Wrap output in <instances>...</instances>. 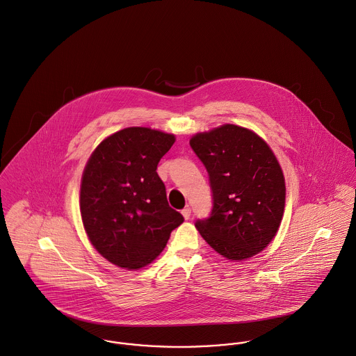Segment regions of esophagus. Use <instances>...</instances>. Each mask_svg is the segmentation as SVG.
Returning <instances> with one entry per match:
<instances>
[{"label": "esophagus", "instance_id": "esophagus-1", "mask_svg": "<svg viewBox=\"0 0 356 356\" xmlns=\"http://www.w3.org/2000/svg\"><path fill=\"white\" fill-rule=\"evenodd\" d=\"M181 214H183V217L186 218V220H188L190 217H191V209L187 206V207H184L183 210H181Z\"/></svg>", "mask_w": 356, "mask_h": 356}]
</instances>
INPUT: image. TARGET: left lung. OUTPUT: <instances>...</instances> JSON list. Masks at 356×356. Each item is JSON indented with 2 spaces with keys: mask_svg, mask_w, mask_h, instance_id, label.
Masks as SVG:
<instances>
[{
  "mask_svg": "<svg viewBox=\"0 0 356 356\" xmlns=\"http://www.w3.org/2000/svg\"><path fill=\"white\" fill-rule=\"evenodd\" d=\"M209 173L213 209L195 222L222 257L243 261L276 236L285 206V180L268 143L255 132L224 124L190 140Z\"/></svg>",
  "mask_w": 356,
  "mask_h": 356,
  "instance_id": "left-lung-1",
  "label": "left lung"
}]
</instances>
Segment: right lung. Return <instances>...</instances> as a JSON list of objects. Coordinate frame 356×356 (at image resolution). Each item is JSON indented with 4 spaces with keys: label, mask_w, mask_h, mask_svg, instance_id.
<instances>
[{
    "label": "right lung",
    "mask_w": 356,
    "mask_h": 356,
    "mask_svg": "<svg viewBox=\"0 0 356 356\" xmlns=\"http://www.w3.org/2000/svg\"><path fill=\"white\" fill-rule=\"evenodd\" d=\"M175 135L129 127L92 152L80 184V214L94 248L113 265L134 270L152 264L183 221L166 199L157 165Z\"/></svg>",
    "instance_id": "1"
}]
</instances>
